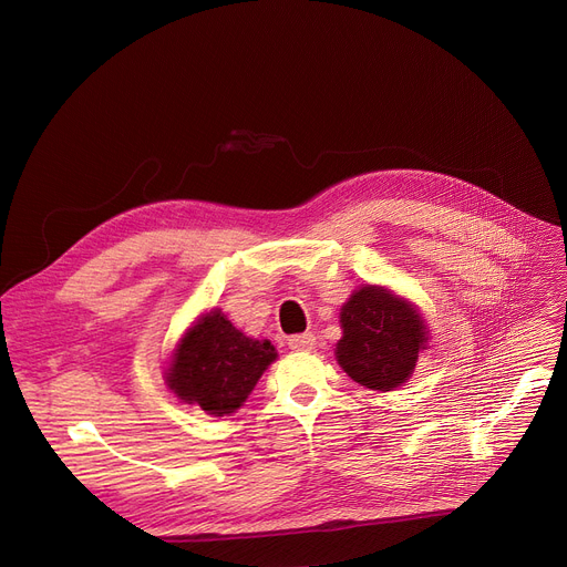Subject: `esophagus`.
<instances>
[{
	"instance_id": "esophagus-1",
	"label": "esophagus",
	"mask_w": 567,
	"mask_h": 567,
	"mask_svg": "<svg viewBox=\"0 0 567 567\" xmlns=\"http://www.w3.org/2000/svg\"><path fill=\"white\" fill-rule=\"evenodd\" d=\"M289 347L293 351H310L315 347V336L312 333H301V336H291Z\"/></svg>"
}]
</instances>
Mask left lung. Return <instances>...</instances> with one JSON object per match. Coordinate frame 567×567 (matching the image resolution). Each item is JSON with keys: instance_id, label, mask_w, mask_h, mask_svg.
<instances>
[{"instance_id": "obj_1", "label": "left lung", "mask_w": 567, "mask_h": 567, "mask_svg": "<svg viewBox=\"0 0 567 567\" xmlns=\"http://www.w3.org/2000/svg\"><path fill=\"white\" fill-rule=\"evenodd\" d=\"M342 340L336 344L340 368L370 391L402 385L427 342L415 308L393 291L365 285L351 293L340 312Z\"/></svg>"}]
</instances>
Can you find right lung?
Masks as SVG:
<instances>
[{
  "label": "right lung",
  "instance_id": "obj_1",
  "mask_svg": "<svg viewBox=\"0 0 567 567\" xmlns=\"http://www.w3.org/2000/svg\"><path fill=\"white\" fill-rule=\"evenodd\" d=\"M276 359L271 342L244 336L220 310H212L178 342L167 385L178 400L197 404L208 415H229Z\"/></svg>",
  "mask_w": 567,
  "mask_h": 567
}]
</instances>
